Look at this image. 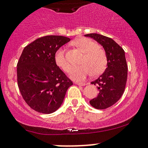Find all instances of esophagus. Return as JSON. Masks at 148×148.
I'll list each match as a JSON object with an SVG mask.
<instances>
[{
  "label": "esophagus",
  "mask_w": 148,
  "mask_h": 148,
  "mask_svg": "<svg viewBox=\"0 0 148 148\" xmlns=\"http://www.w3.org/2000/svg\"><path fill=\"white\" fill-rule=\"evenodd\" d=\"M75 84H77V85H79V86H85V85H86V83H84V82H81V83H75Z\"/></svg>",
  "instance_id": "esophagus-1"
}]
</instances>
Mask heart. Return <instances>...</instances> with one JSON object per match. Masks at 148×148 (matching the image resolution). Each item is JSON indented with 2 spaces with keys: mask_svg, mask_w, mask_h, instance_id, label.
<instances>
[{
  "mask_svg": "<svg viewBox=\"0 0 148 148\" xmlns=\"http://www.w3.org/2000/svg\"><path fill=\"white\" fill-rule=\"evenodd\" d=\"M74 45L84 52L85 55L81 62V65L72 70L70 78L75 81H83L89 75H101L108 65V57L105 51L98 44L87 38H81L74 41ZM55 62L64 72L71 70V64L65 56V50L60 49L55 54Z\"/></svg>",
  "mask_w": 148,
  "mask_h": 148,
  "instance_id": "b5f03b06",
  "label": "heart"
}]
</instances>
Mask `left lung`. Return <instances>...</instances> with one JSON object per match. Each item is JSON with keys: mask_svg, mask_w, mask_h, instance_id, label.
<instances>
[{"mask_svg": "<svg viewBox=\"0 0 148 148\" xmlns=\"http://www.w3.org/2000/svg\"><path fill=\"white\" fill-rule=\"evenodd\" d=\"M102 46L108 57V67L102 75L91 84L97 86V97L89 101L98 110L110 108L120 99L124 92L127 81L128 66L124 50L110 38L97 33L85 35Z\"/></svg>", "mask_w": 148, "mask_h": 148, "instance_id": "left-lung-1", "label": "left lung"}]
</instances>
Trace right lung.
<instances>
[{"label": "right lung", "mask_w": 148, "mask_h": 148, "mask_svg": "<svg viewBox=\"0 0 148 148\" xmlns=\"http://www.w3.org/2000/svg\"><path fill=\"white\" fill-rule=\"evenodd\" d=\"M70 40L61 36H43L22 51L16 66L18 86L25 102L37 112H55L73 85L55 62L56 52Z\"/></svg>", "instance_id": "obj_1"}]
</instances>
